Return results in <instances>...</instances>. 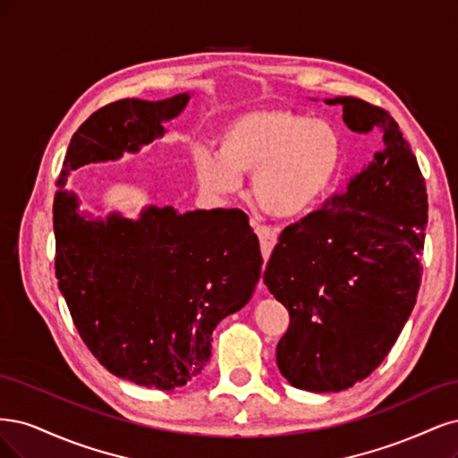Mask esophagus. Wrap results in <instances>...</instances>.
Masks as SVG:
<instances>
[{"instance_id":"34e87169","label":"esophagus","mask_w":458,"mask_h":458,"mask_svg":"<svg viewBox=\"0 0 458 458\" xmlns=\"http://www.w3.org/2000/svg\"><path fill=\"white\" fill-rule=\"evenodd\" d=\"M255 232H257L259 242H260L262 259H264V262H267L268 257H270V253H272L274 245L277 243V230H276V228H270V226H257ZM259 291H262V284L259 285Z\"/></svg>"}]
</instances>
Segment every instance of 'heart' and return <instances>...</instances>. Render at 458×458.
<instances>
[{"instance_id": "1", "label": "heart", "mask_w": 458, "mask_h": 458, "mask_svg": "<svg viewBox=\"0 0 458 458\" xmlns=\"http://www.w3.org/2000/svg\"><path fill=\"white\" fill-rule=\"evenodd\" d=\"M341 131L323 117L287 108H255L232 115L216 132V150L190 152L198 184L232 196L242 174L253 176V198L274 218H301L318 209L341 171Z\"/></svg>"}]
</instances>
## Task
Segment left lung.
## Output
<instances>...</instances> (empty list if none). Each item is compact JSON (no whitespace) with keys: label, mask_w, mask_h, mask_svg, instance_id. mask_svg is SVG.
<instances>
[{"label":"left lung","mask_w":458,"mask_h":458,"mask_svg":"<svg viewBox=\"0 0 458 458\" xmlns=\"http://www.w3.org/2000/svg\"><path fill=\"white\" fill-rule=\"evenodd\" d=\"M323 102L343 106L348 129L378 135L380 148L326 209L284 230L262 277L291 318L279 371L294 388L341 392L388 356L417 302L428 199L388 112L353 97Z\"/></svg>","instance_id":"left-lung-1"}]
</instances>
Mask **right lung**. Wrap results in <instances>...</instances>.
<instances>
[{"mask_svg":"<svg viewBox=\"0 0 458 458\" xmlns=\"http://www.w3.org/2000/svg\"><path fill=\"white\" fill-rule=\"evenodd\" d=\"M190 98H123L97 110L73 132L53 205L55 270L73 326L112 375L157 390L198 377L215 327L250 301L262 268L257 235L238 209L144 205L137 216H95L66 182L83 165L165 137L164 123Z\"/></svg>","mask_w":458,"mask_h":458,"instance_id":"1","label":"right lung"}]
</instances>
